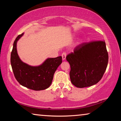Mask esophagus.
Masks as SVG:
<instances>
[{
  "instance_id": "esophagus-1",
  "label": "esophagus",
  "mask_w": 121,
  "mask_h": 121,
  "mask_svg": "<svg viewBox=\"0 0 121 121\" xmlns=\"http://www.w3.org/2000/svg\"><path fill=\"white\" fill-rule=\"evenodd\" d=\"M66 55H67L66 52H63L62 53V55H61V56H62V58L63 60H65V57H66Z\"/></svg>"
}]
</instances>
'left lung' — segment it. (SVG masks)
<instances>
[{
  "instance_id": "1",
  "label": "left lung",
  "mask_w": 121,
  "mask_h": 121,
  "mask_svg": "<svg viewBox=\"0 0 121 121\" xmlns=\"http://www.w3.org/2000/svg\"><path fill=\"white\" fill-rule=\"evenodd\" d=\"M70 65L71 82L79 88L93 85L99 82L105 73L108 54L104 40L83 43L67 55Z\"/></svg>"
}]
</instances>
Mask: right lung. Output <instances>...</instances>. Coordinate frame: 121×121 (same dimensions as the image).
Segmentation results:
<instances>
[{
	"label": "right lung",
	"instance_id": "1",
	"mask_svg": "<svg viewBox=\"0 0 121 121\" xmlns=\"http://www.w3.org/2000/svg\"><path fill=\"white\" fill-rule=\"evenodd\" d=\"M23 34L14 40L11 55V63L14 76L21 85L31 90L40 91L51 85L55 71L62 63L61 56L48 58L40 65L32 67L20 60L16 50V43Z\"/></svg>",
	"mask_w": 121,
	"mask_h": 121
}]
</instances>
